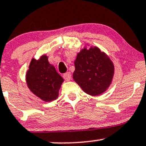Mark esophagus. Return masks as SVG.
<instances>
[{
	"label": "esophagus",
	"mask_w": 146,
	"mask_h": 146,
	"mask_svg": "<svg viewBox=\"0 0 146 146\" xmlns=\"http://www.w3.org/2000/svg\"><path fill=\"white\" fill-rule=\"evenodd\" d=\"M63 78H64L66 81H69L71 78V73L70 72H66L63 75Z\"/></svg>",
	"instance_id": "obj_1"
}]
</instances>
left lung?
I'll return each mask as SVG.
<instances>
[{
	"label": "left lung",
	"instance_id": "obj_1",
	"mask_svg": "<svg viewBox=\"0 0 146 146\" xmlns=\"http://www.w3.org/2000/svg\"><path fill=\"white\" fill-rule=\"evenodd\" d=\"M74 64L73 79L86 94L98 96L110 86L114 66L109 57L98 48L82 49Z\"/></svg>",
	"mask_w": 146,
	"mask_h": 146
}]
</instances>
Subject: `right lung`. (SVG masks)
Segmentation results:
<instances>
[{"mask_svg":"<svg viewBox=\"0 0 146 146\" xmlns=\"http://www.w3.org/2000/svg\"><path fill=\"white\" fill-rule=\"evenodd\" d=\"M64 80L50 64L48 57L41 56L39 60L33 59L26 74V82L30 90L45 102L55 100Z\"/></svg>","mask_w":146,"mask_h":146,"instance_id":"obj_1","label":"right lung"}]
</instances>
